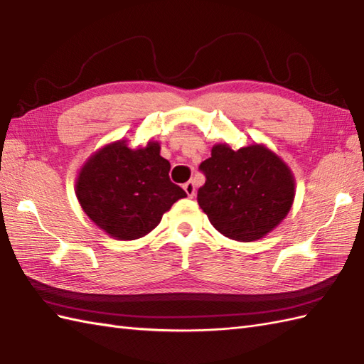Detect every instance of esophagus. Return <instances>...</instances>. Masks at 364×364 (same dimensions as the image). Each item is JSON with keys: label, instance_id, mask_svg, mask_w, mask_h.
I'll list each match as a JSON object with an SVG mask.
<instances>
[{"label": "esophagus", "instance_id": "obj_1", "mask_svg": "<svg viewBox=\"0 0 364 364\" xmlns=\"http://www.w3.org/2000/svg\"><path fill=\"white\" fill-rule=\"evenodd\" d=\"M183 189L186 191V193H188V197H189V198H193V197H196V183H193L192 180H191V181H188V183H184Z\"/></svg>", "mask_w": 364, "mask_h": 364}]
</instances>
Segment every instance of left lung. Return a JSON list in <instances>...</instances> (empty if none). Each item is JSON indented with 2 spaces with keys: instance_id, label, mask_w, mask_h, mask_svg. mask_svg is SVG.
Returning a JSON list of instances; mask_svg holds the SVG:
<instances>
[{
  "instance_id": "8db88e82",
  "label": "left lung",
  "mask_w": 364,
  "mask_h": 364,
  "mask_svg": "<svg viewBox=\"0 0 364 364\" xmlns=\"http://www.w3.org/2000/svg\"><path fill=\"white\" fill-rule=\"evenodd\" d=\"M200 171L206 181L198 189V205L225 237L262 239L284 220L293 205V173L265 146L232 150L228 144H217Z\"/></svg>"
}]
</instances>
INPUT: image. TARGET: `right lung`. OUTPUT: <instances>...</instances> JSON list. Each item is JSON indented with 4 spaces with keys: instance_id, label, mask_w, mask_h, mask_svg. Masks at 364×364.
<instances>
[{
    "instance_id": "add662e5",
    "label": "right lung",
    "mask_w": 364,
    "mask_h": 364,
    "mask_svg": "<svg viewBox=\"0 0 364 364\" xmlns=\"http://www.w3.org/2000/svg\"><path fill=\"white\" fill-rule=\"evenodd\" d=\"M159 144L130 149L116 141L97 150L80 168L75 196L92 222L109 237L134 240L161 222L186 192L168 178L171 163Z\"/></svg>"
}]
</instances>
